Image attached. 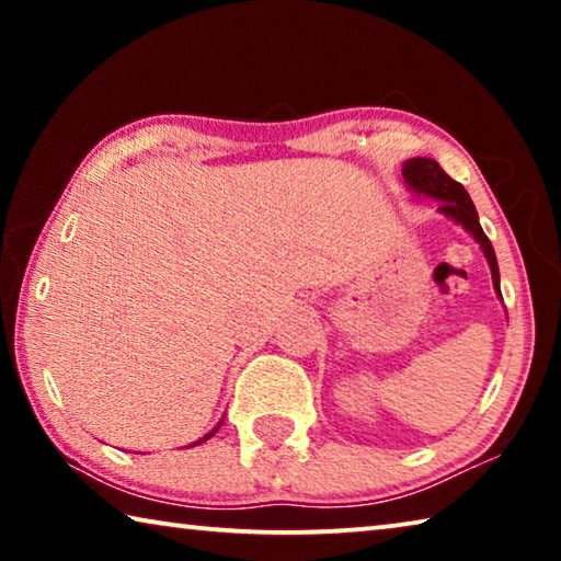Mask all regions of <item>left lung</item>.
I'll return each mask as SVG.
<instances>
[{"label": "left lung", "instance_id": "1", "mask_svg": "<svg viewBox=\"0 0 561 561\" xmlns=\"http://www.w3.org/2000/svg\"><path fill=\"white\" fill-rule=\"evenodd\" d=\"M403 180H405V185L413 190V193L428 195V197H433V201H438V213H443L445 217H450V220L462 225L465 230H468L474 237V242L482 247V254L488 257L490 272H492V287H495L497 297L502 299L495 250H492L488 234L482 232L480 220H478V210H474L468 190H465L458 183V180H453L431 158L405 160V163H403Z\"/></svg>", "mask_w": 561, "mask_h": 561}]
</instances>
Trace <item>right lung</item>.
Masks as SVG:
<instances>
[{"mask_svg":"<svg viewBox=\"0 0 561 561\" xmlns=\"http://www.w3.org/2000/svg\"><path fill=\"white\" fill-rule=\"evenodd\" d=\"M220 425H222V421H220V423H217V425H215V428H213V431H210V433H207V435H203V438H201V440H195V443H190V445H187V448H195V445H201V443H205V440H210V438H213V435H215V433H217V431H220Z\"/></svg>","mask_w":561,"mask_h":561,"instance_id":"1","label":"right lung"}]
</instances>
